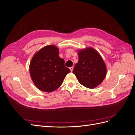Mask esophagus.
I'll use <instances>...</instances> for the list:
<instances>
[{"label":"esophagus","mask_w":135,"mask_h":135,"mask_svg":"<svg viewBox=\"0 0 135 135\" xmlns=\"http://www.w3.org/2000/svg\"><path fill=\"white\" fill-rule=\"evenodd\" d=\"M69 69H70V70L71 72H72V71H73V67H70V68H69Z\"/></svg>","instance_id":"esophagus-1"}]
</instances>
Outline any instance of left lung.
I'll return each mask as SVG.
<instances>
[{"mask_svg": "<svg viewBox=\"0 0 135 135\" xmlns=\"http://www.w3.org/2000/svg\"><path fill=\"white\" fill-rule=\"evenodd\" d=\"M78 62L73 73L81 85L94 89L103 82L107 74L106 65L97 51L88 47L78 50Z\"/></svg>", "mask_w": 135, "mask_h": 135, "instance_id": "left-lung-1", "label": "left lung"}]
</instances>
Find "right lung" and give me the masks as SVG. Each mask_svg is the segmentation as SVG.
<instances>
[{"instance_id": "add662e5", "label": "right lung", "mask_w": 135, "mask_h": 135, "mask_svg": "<svg viewBox=\"0 0 135 135\" xmlns=\"http://www.w3.org/2000/svg\"><path fill=\"white\" fill-rule=\"evenodd\" d=\"M64 63V59L59 57V49L56 46L47 45L40 49L33 56L29 68L35 86L47 93L57 90L70 72Z\"/></svg>"}]
</instances>
